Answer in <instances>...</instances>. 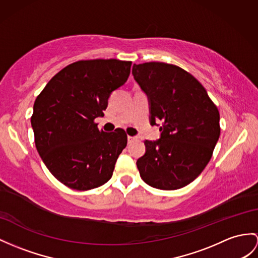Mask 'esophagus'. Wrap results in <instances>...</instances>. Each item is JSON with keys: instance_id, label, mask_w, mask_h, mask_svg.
I'll use <instances>...</instances> for the list:
<instances>
[{"instance_id": "1", "label": "esophagus", "mask_w": 258, "mask_h": 258, "mask_svg": "<svg viewBox=\"0 0 258 258\" xmlns=\"http://www.w3.org/2000/svg\"><path fill=\"white\" fill-rule=\"evenodd\" d=\"M136 140L135 137H131V136H128V142H133Z\"/></svg>"}]
</instances>
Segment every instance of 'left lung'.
I'll return each instance as SVG.
<instances>
[{
	"label": "left lung",
	"mask_w": 258,
	"mask_h": 258,
	"mask_svg": "<svg viewBox=\"0 0 258 258\" xmlns=\"http://www.w3.org/2000/svg\"><path fill=\"white\" fill-rule=\"evenodd\" d=\"M134 78L150 100L151 124L161 120V138L144 141L137 161L151 187L175 190L196 179L220 137V114L205 87L190 73L164 62L134 64Z\"/></svg>",
	"instance_id": "8db88e82"
}]
</instances>
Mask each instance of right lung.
<instances>
[{
  "label": "right lung",
  "instance_id": "right-lung-1",
  "mask_svg": "<svg viewBox=\"0 0 258 258\" xmlns=\"http://www.w3.org/2000/svg\"><path fill=\"white\" fill-rule=\"evenodd\" d=\"M131 61L81 60L67 66L37 96L30 118L41 160L62 184L90 190L111 178L127 146L124 130H98L112 91L125 83Z\"/></svg>",
  "mask_w": 258,
  "mask_h": 258
}]
</instances>
